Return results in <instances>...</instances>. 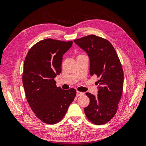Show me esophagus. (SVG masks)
Returning <instances> with one entry per match:
<instances>
[{
    "instance_id": "1",
    "label": "esophagus",
    "mask_w": 146,
    "mask_h": 146,
    "mask_svg": "<svg viewBox=\"0 0 146 146\" xmlns=\"http://www.w3.org/2000/svg\"><path fill=\"white\" fill-rule=\"evenodd\" d=\"M84 95V92H80V91H77V96H83Z\"/></svg>"
}]
</instances>
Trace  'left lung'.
I'll return each mask as SVG.
<instances>
[{
    "mask_svg": "<svg viewBox=\"0 0 146 146\" xmlns=\"http://www.w3.org/2000/svg\"><path fill=\"white\" fill-rule=\"evenodd\" d=\"M90 58L91 76L99 80L97 96L86 92L90 104L84 108L88 120L96 125L109 122L115 115L121 100L123 85V72L117 53L107 39L88 35L74 39Z\"/></svg>",
    "mask_w": 146,
    "mask_h": 146,
    "instance_id": "left-lung-1",
    "label": "left lung"
}]
</instances>
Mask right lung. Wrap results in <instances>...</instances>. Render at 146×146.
Listing matches in <instances>:
<instances>
[{
  "instance_id": "add662e5",
  "label": "right lung",
  "mask_w": 146,
  "mask_h": 146,
  "mask_svg": "<svg viewBox=\"0 0 146 146\" xmlns=\"http://www.w3.org/2000/svg\"><path fill=\"white\" fill-rule=\"evenodd\" d=\"M72 42L44 39L31 47L25 56L23 83L26 98L36 116L47 124L59 122L76 96V90H62L54 80L61 72L63 54Z\"/></svg>"
}]
</instances>
